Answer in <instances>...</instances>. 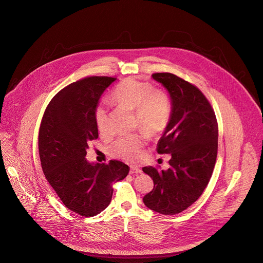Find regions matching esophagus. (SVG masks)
Here are the masks:
<instances>
[{
    "label": "esophagus",
    "mask_w": 263,
    "mask_h": 263,
    "mask_svg": "<svg viewBox=\"0 0 263 263\" xmlns=\"http://www.w3.org/2000/svg\"><path fill=\"white\" fill-rule=\"evenodd\" d=\"M142 170L137 167V166H132L130 167V174H142Z\"/></svg>",
    "instance_id": "34e87169"
}]
</instances>
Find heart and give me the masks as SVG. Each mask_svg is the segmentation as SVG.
Wrapping results in <instances>:
<instances>
[{"label": "heart", "mask_w": 263, "mask_h": 263, "mask_svg": "<svg viewBox=\"0 0 263 263\" xmlns=\"http://www.w3.org/2000/svg\"><path fill=\"white\" fill-rule=\"evenodd\" d=\"M111 98L118 106L135 111L136 125L148 137L161 135L170 124L171 99L163 90L154 89L150 83L125 79L113 89ZM95 121L101 134L108 130V114L104 106L96 108ZM144 144L141 136L122 137L114 143L113 153L117 157L134 161L140 157Z\"/></svg>", "instance_id": "b5f03b06"}]
</instances>
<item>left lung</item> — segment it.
I'll return each instance as SVG.
<instances>
[{"label": "left lung", "instance_id": "8db88e82", "mask_svg": "<svg viewBox=\"0 0 263 263\" xmlns=\"http://www.w3.org/2000/svg\"><path fill=\"white\" fill-rule=\"evenodd\" d=\"M152 78L171 98L172 117L157 152L172 158L166 171L143 168L154 181L143 201L155 212L174 215L196 202L207 186L217 156L218 126L211 105L199 88L168 72Z\"/></svg>", "mask_w": 263, "mask_h": 263}]
</instances>
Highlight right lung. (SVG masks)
Returning <instances> with one entry per match:
<instances>
[{"mask_svg":"<svg viewBox=\"0 0 263 263\" xmlns=\"http://www.w3.org/2000/svg\"><path fill=\"white\" fill-rule=\"evenodd\" d=\"M116 79L91 77L61 89L49 103L40 127L39 152L44 175L62 203L90 217L111 202L112 183L129 172L126 164L88 162V143L99 137L95 110Z\"/></svg>","mask_w":263,"mask_h":263,"instance_id":"right-lung-1","label":"right lung"}]
</instances>
